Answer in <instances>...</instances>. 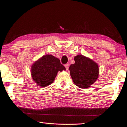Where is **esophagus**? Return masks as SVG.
<instances>
[{
    "label": "esophagus",
    "mask_w": 127,
    "mask_h": 127,
    "mask_svg": "<svg viewBox=\"0 0 127 127\" xmlns=\"http://www.w3.org/2000/svg\"><path fill=\"white\" fill-rule=\"evenodd\" d=\"M68 66H69V65H68V64H65V67L66 70H68Z\"/></svg>",
    "instance_id": "esophagus-1"
}]
</instances>
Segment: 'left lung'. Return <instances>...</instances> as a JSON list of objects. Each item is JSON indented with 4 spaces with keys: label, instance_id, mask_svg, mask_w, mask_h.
Wrapping results in <instances>:
<instances>
[{
    "label": "left lung",
    "instance_id": "left-lung-1",
    "mask_svg": "<svg viewBox=\"0 0 127 127\" xmlns=\"http://www.w3.org/2000/svg\"><path fill=\"white\" fill-rule=\"evenodd\" d=\"M75 64L68 69L74 84L81 88H87L93 84L98 76V66L85 56L78 55L74 57Z\"/></svg>",
    "mask_w": 127,
    "mask_h": 127
}]
</instances>
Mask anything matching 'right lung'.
I'll list each match as a JSON object with an SVG mask.
<instances>
[{
  "instance_id": "add662e5",
  "label": "right lung",
  "mask_w": 127,
  "mask_h": 127,
  "mask_svg": "<svg viewBox=\"0 0 127 127\" xmlns=\"http://www.w3.org/2000/svg\"><path fill=\"white\" fill-rule=\"evenodd\" d=\"M66 70L60 60L52 55H47L33 64L32 75L37 84L46 87L52 83L59 71Z\"/></svg>"
}]
</instances>
